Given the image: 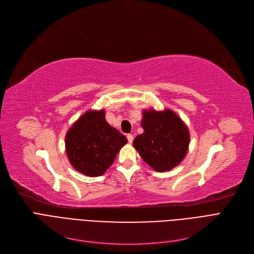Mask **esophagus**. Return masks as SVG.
Masks as SVG:
<instances>
[{
  "label": "esophagus",
  "instance_id": "esophagus-1",
  "mask_svg": "<svg viewBox=\"0 0 254 254\" xmlns=\"http://www.w3.org/2000/svg\"><path fill=\"white\" fill-rule=\"evenodd\" d=\"M127 138L128 143H131V142H132V140H134V137H132V135H130V134H128V135L127 136Z\"/></svg>",
  "mask_w": 254,
  "mask_h": 254
}]
</instances>
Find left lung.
<instances>
[{"mask_svg": "<svg viewBox=\"0 0 254 254\" xmlns=\"http://www.w3.org/2000/svg\"><path fill=\"white\" fill-rule=\"evenodd\" d=\"M143 134L132 145L143 161L157 172L178 166L189 150L190 135L183 120L171 109L142 111Z\"/></svg>", "mask_w": 254, "mask_h": 254, "instance_id": "1", "label": "left lung"}]
</instances>
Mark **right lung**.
I'll return each instance as SVG.
<instances>
[{
  "instance_id": "right-lung-1",
  "label": "right lung",
  "mask_w": 254,
  "mask_h": 254,
  "mask_svg": "<svg viewBox=\"0 0 254 254\" xmlns=\"http://www.w3.org/2000/svg\"><path fill=\"white\" fill-rule=\"evenodd\" d=\"M105 110H88L65 134V152L72 167L89 177L103 175L127 143L124 136L106 122Z\"/></svg>"
}]
</instances>
